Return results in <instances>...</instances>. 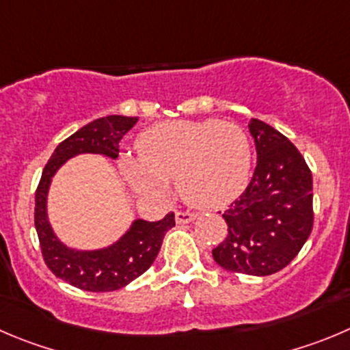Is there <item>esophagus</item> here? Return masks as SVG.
<instances>
[{"label":"esophagus","instance_id":"esophagus-1","mask_svg":"<svg viewBox=\"0 0 350 350\" xmlns=\"http://www.w3.org/2000/svg\"><path fill=\"white\" fill-rule=\"evenodd\" d=\"M197 219V214L190 211H176V223L186 224Z\"/></svg>","mask_w":350,"mask_h":350}]
</instances>
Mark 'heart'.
Masks as SVG:
<instances>
[{
  "instance_id": "1",
  "label": "heart",
  "mask_w": 350,
  "mask_h": 350,
  "mask_svg": "<svg viewBox=\"0 0 350 350\" xmlns=\"http://www.w3.org/2000/svg\"><path fill=\"white\" fill-rule=\"evenodd\" d=\"M138 155H126L120 169L138 193L164 198L169 181L185 202L219 208L249 183L252 152L243 127L230 120H165L143 131Z\"/></svg>"
}]
</instances>
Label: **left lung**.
Here are the masks:
<instances>
[{
    "label": "left lung",
    "mask_w": 350,
    "mask_h": 350,
    "mask_svg": "<svg viewBox=\"0 0 350 350\" xmlns=\"http://www.w3.org/2000/svg\"><path fill=\"white\" fill-rule=\"evenodd\" d=\"M257 165L223 217L228 234L212 257L231 273L267 276L288 266L314 224L312 174L286 136L259 119L249 122Z\"/></svg>",
    "instance_id": "8db88e82"
}]
</instances>
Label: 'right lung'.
I'll list each match as a JSON object with an SVG mask.
<instances>
[{"instance_id":"obj_1","label":"right lung","mask_w":350,"mask_h":350,"mask_svg":"<svg viewBox=\"0 0 350 350\" xmlns=\"http://www.w3.org/2000/svg\"><path fill=\"white\" fill-rule=\"evenodd\" d=\"M136 122L138 117L107 116L81 127L55 148L36 190L34 224L42 259L55 276L86 292H113L142 276L155 260L165 233L176 224L174 212L157 223L138 219L109 249L79 252L60 243L48 223L46 193L57 169L77 153H101L117 159L120 139Z\"/></svg>"}]
</instances>
